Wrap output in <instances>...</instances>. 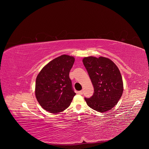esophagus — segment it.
<instances>
[{
  "mask_svg": "<svg viewBox=\"0 0 149 149\" xmlns=\"http://www.w3.org/2000/svg\"><path fill=\"white\" fill-rule=\"evenodd\" d=\"M78 93L79 94H81V95H82L83 94V91L81 90V91H78Z\"/></svg>",
  "mask_w": 149,
  "mask_h": 149,
  "instance_id": "esophagus-1",
  "label": "esophagus"
}]
</instances>
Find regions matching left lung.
Here are the masks:
<instances>
[{"label":"left lung","mask_w":149,"mask_h":149,"mask_svg":"<svg viewBox=\"0 0 149 149\" xmlns=\"http://www.w3.org/2000/svg\"><path fill=\"white\" fill-rule=\"evenodd\" d=\"M94 87V94L85 98L92 109L103 113L111 110L117 104L123 92L121 73L110 59L100 56L85 57L82 59Z\"/></svg>","instance_id":"1"}]
</instances>
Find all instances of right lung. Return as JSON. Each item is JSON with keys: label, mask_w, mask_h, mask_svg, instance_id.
<instances>
[{"label": "right lung", "mask_w": 149, "mask_h": 149, "mask_svg": "<svg viewBox=\"0 0 149 149\" xmlns=\"http://www.w3.org/2000/svg\"><path fill=\"white\" fill-rule=\"evenodd\" d=\"M74 61L73 56L62 55L50 61L38 74L35 96L46 111L58 113L70 105L76 94L69 76Z\"/></svg>", "instance_id": "1"}]
</instances>
